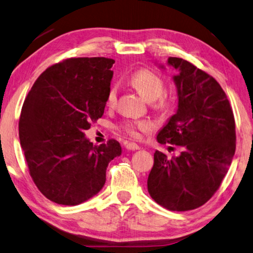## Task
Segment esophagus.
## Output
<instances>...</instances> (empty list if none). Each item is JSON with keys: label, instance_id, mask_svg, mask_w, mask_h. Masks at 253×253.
Here are the masks:
<instances>
[{"label": "esophagus", "instance_id": "obj_1", "mask_svg": "<svg viewBox=\"0 0 253 253\" xmlns=\"http://www.w3.org/2000/svg\"><path fill=\"white\" fill-rule=\"evenodd\" d=\"M140 148V147L135 144V142H128V144H126V149L127 150H138Z\"/></svg>", "mask_w": 253, "mask_h": 253}]
</instances>
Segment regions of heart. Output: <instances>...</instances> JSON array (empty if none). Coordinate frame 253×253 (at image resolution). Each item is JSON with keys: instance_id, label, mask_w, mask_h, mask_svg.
<instances>
[{"instance_id": "b5f03b06", "label": "heart", "mask_w": 253, "mask_h": 253, "mask_svg": "<svg viewBox=\"0 0 253 253\" xmlns=\"http://www.w3.org/2000/svg\"><path fill=\"white\" fill-rule=\"evenodd\" d=\"M130 84L139 91L142 97L149 102L154 100V106L158 111L167 112L173 106V100L165 93L166 84L162 76L150 68H139L130 76ZM117 98V86L109 87L106 104L113 106ZM118 129L132 139H138L142 132L151 130V125L146 121H125L119 124Z\"/></svg>"}]
</instances>
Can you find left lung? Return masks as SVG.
I'll return each instance as SVG.
<instances>
[{
  "mask_svg": "<svg viewBox=\"0 0 253 253\" xmlns=\"http://www.w3.org/2000/svg\"><path fill=\"white\" fill-rule=\"evenodd\" d=\"M168 64L178 89L177 113L159 131V144L181 147L179 157L156 150L147 187L156 203L172 211L205 205L219 189L236 151V123L224 90L212 76L179 57Z\"/></svg>",
  "mask_w": 253,
  "mask_h": 253,
  "instance_id": "obj_1",
  "label": "left lung"
}]
</instances>
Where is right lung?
<instances>
[{
	"instance_id": "right-lung-1",
	"label": "right lung",
	"mask_w": 253,
	"mask_h": 253,
	"mask_svg": "<svg viewBox=\"0 0 253 253\" xmlns=\"http://www.w3.org/2000/svg\"><path fill=\"white\" fill-rule=\"evenodd\" d=\"M114 59L72 57L47 67L23 104L18 136L29 171L53 203L75 206L97 194L121 144L93 145L84 131L103 116Z\"/></svg>"
}]
</instances>
